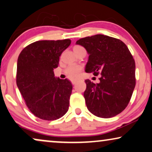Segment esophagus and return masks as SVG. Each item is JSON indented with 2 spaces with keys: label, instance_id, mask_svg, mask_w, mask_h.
I'll return each mask as SVG.
<instances>
[{
  "label": "esophagus",
  "instance_id": "esophagus-1",
  "mask_svg": "<svg viewBox=\"0 0 152 152\" xmlns=\"http://www.w3.org/2000/svg\"><path fill=\"white\" fill-rule=\"evenodd\" d=\"M77 80H72V81H71V82H72V84H76V82H77Z\"/></svg>",
  "mask_w": 152,
  "mask_h": 152
}]
</instances>
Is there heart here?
<instances>
[{
    "label": "heart",
    "instance_id": "1",
    "mask_svg": "<svg viewBox=\"0 0 152 152\" xmlns=\"http://www.w3.org/2000/svg\"><path fill=\"white\" fill-rule=\"evenodd\" d=\"M80 48L82 47L80 46V45H75V46H74L73 50ZM82 66L77 65H70L66 69V73L70 78H76L80 75V72L82 71Z\"/></svg>",
    "mask_w": 152,
    "mask_h": 152
}]
</instances>
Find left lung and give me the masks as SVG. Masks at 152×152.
Segmentation results:
<instances>
[{
	"mask_svg": "<svg viewBox=\"0 0 152 152\" xmlns=\"http://www.w3.org/2000/svg\"><path fill=\"white\" fill-rule=\"evenodd\" d=\"M89 55L85 71L100 75L98 84L89 80L84 96L88 111L99 118L117 115L127 107L136 86V65L128 48L120 39L103 34L77 41Z\"/></svg>",
	"mask_w": 152,
	"mask_h": 152,
	"instance_id": "1",
	"label": "left lung"
}]
</instances>
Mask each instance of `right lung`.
I'll return each instance as SVG.
<instances>
[{"label": "right lung", "mask_w": 152, "mask_h": 152, "mask_svg": "<svg viewBox=\"0 0 152 152\" xmlns=\"http://www.w3.org/2000/svg\"><path fill=\"white\" fill-rule=\"evenodd\" d=\"M70 43V39L38 41L18 56L16 84L29 110L40 119L55 120L68 111L72 85L56 78L53 70Z\"/></svg>", "instance_id": "obj_1"}]
</instances>
